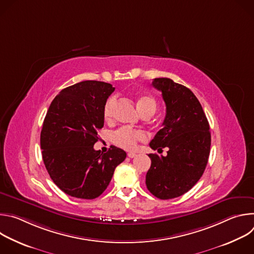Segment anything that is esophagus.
Instances as JSON below:
<instances>
[{"label": "esophagus", "mask_w": 254, "mask_h": 254, "mask_svg": "<svg viewBox=\"0 0 254 254\" xmlns=\"http://www.w3.org/2000/svg\"><path fill=\"white\" fill-rule=\"evenodd\" d=\"M127 156H128V158H134L135 156H136V154L135 153H133V152H129V153H127Z\"/></svg>", "instance_id": "34e87169"}]
</instances>
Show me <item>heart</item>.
Returning <instances> with one entry per match:
<instances>
[{"label":"heart","mask_w":254,"mask_h":254,"mask_svg":"<svg viewBox=\"0 0 254 254\" xmlns=\"http://www.w3.org/2000/svg\"><path fill=\"white\" fill-rule=\"evenodd\" d=\"M114 98H110L104 105L103 117L106 121H111L113 113ZM136 105L141 115L144 114H154L157 107L156 100L153 96L149 94H140L136 98ZM148 139L147 133L142 130L131 129L128 127H121L113 133V141L118 147L125 150H133L136 148L137 143L141 141H146Z\"/></svg>","instance_id":"obj_1"}]
</instances>
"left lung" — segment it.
I'll list each match as a JSON object with an SVG mask.
<instances>
[{"instance_id": "obj_1", "label": "left lung", "mask_w": 254, "mask_h": 254, "mask_svg": "<svg viewBox=\"0 0 254 254\" xmlns=\"http://www.w3.org/2000/svg\"><path fill=\"white\" fill-rule=\"evenodd\" d=\"M153 86L162 91L166 117L150 142L152 164L146 176L148 190L162 200L182 196L198 182L208 163L211 146L209 123L201 103L186 86L170 78H155Z\"/></svg>"}]
</instances>
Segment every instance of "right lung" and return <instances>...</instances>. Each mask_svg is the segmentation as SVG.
Segmentation results:
<instances>
[{
  "label": "right lung",
  "mask_w": 254,
  "mask_h": 254,
  "mask_svg": "<svg viewBox=\"0 0 254 254\" xmlns=\"http://www.w3.org/2000/svg\"><path fill=\"white\" fill-rule=\"evenodd\" d=\"M115 87L86 80L68 86L51 102L40 135L42 158L55 185L65 194L94 199L110 184L127 153L115 146L93 149L104 124L103 108Z\"/></svg>",
  "instance_id": "1"
}]
</instances>
